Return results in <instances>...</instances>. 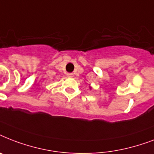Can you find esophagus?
Wrapping results in <instances>:
<instances>
[{
    "instance_id": "obj_1",
    "label": "esophagus",
    "mask_w": 154,
    "mask_h": 154,
    "mask_svg": "<svg viewBox=\"0 0 154 154\" xmlns=\"http://www.w3.org/2000/svg\"><path fill=\"white\" fill-rule=\"evenodd\" d=\"M67 77H73V74H72V73H71V72H69V73H67Z\"/></svg>"
}]
</instances>
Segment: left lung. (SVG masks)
<instances>
[{
	"label": "left lung",
	"instance_id": "obj_1",
	"mask_svg": "<svg viewBox=\"0 0 154 154\" xmlns=\"http://www.w3.org/2000/svg\"><path fill=\"white\" fill-rule=\"evenodd\" d=\"M89 89H92V87H91V86H89Z\"/></svg>",
	"mask_w": 154,
	"mask_h": 154
}]
</instances>
